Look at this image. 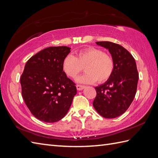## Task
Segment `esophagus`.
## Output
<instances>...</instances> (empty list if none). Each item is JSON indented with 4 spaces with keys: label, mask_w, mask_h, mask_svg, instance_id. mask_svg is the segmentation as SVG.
Masks as SVG:
<instances>
[{
    "label": "esophagus",
    "mask_w": 158,
    "mask_h": 158,
    "mask_svg": "<svg viewBox=\"0 0 158 158\" xmlns=\"http://www.w3.org/2000/svg\"><path fill=\"white\" fill-rule=\"evenodd\" d=\"M84 88H85L84 85H77V90H79V91H80V90H82Z\"/></svg>",
    "instance_id": "1"
}]
</instances>
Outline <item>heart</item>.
<instances>
[{"label": "heart", "instance_id": "obj_1", "mask_svg": "<svg viewBox=\"0 0 158 158\" xmlns=\"http://www.w3.org/2000/svg\"><path fill=\"white\" fill-rule=\"evenodd\" d=\"M84 67L86 73L79 77V82L103 83L111 77L115 69V62L109 53L94 47L77 52L75 56L67 55L62 61L64 72L72 79H75Z\"/></svg>", "mask_w": 158, "mask_h": 158}]
</instances>
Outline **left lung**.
<instances>
[{
	"mask_svg": "<svg viewBox=\"0 0 158 158\" xmlns=\"http://www.w3.org/2000/svg\"><path fill=\"white\" fill-rule=\"evenodd\" d=\"M96 44L109 49L115 69L104 84L95 88L96 96L93 106L103 117L115 118L126 111L135 98L139 80L136 64L122 46L109 41H98Z\"/></svg>",
	"mask_w": 158,
	"mask_h": 158,
	"instance_id": "8db88e82",
	"label": "left lung"
}]
</instances>
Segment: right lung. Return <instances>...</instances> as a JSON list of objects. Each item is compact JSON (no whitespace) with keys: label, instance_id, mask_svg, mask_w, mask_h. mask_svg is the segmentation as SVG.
Here are the masks:
<instances>
[{"label":"right lung","instance_id":"obj_1","mask_svg":"<svg viewBox=\"0 0 158 158\" xmlns=\"http://www.w3.org/2000/svg\"><path fill=\"white\" fill-rule=\"evenodd\" d=\"M70 49L59 46L41 50L28 60L21 75L23 99L32 115L44 122L62 119L77 94L75 83L62 69Z\"/></svg>","mask_w":158,"mask_h":158}]
</instances>
